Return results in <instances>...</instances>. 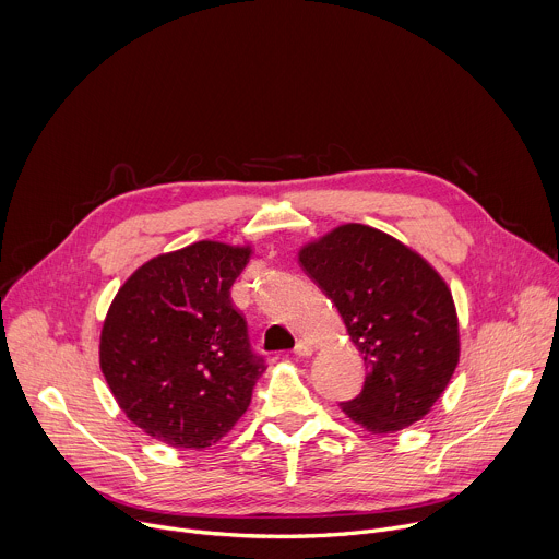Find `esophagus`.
Segmentation results:
<instances>
[{"mask_svg": "<svg viewBox=\"0 0 559 559\" xmlns=\"http://www.w3.org/2000/svg\"><path fill=\"white\" fill-rule=\"evenodd\" d=\"M294 354H296V356H302V358H305V356H311V354H313V345H311L309 341H298L296 347H294Z\"/></svg>", "mask_w": 559, "mask_h": 559, "instance_id": "1", "label": "esophagus"}]
</instances>
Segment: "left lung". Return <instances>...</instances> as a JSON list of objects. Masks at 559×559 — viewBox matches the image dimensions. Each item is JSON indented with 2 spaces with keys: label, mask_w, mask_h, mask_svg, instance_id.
<instances>
[{
  "label": "left lung",
  "mask_w": 559,
  "mask_h": 559,
  "mask_svg": "<svg viewBox=\"0 0 559 559\" xmlns=\"http://www.w3.org/2000/svg\"><path fill=\"white\" fill-rule=\"evenodd\" d=\"M300 265L336 305L367 367L343 412L373 433L420 420L457 365V318L444 281L395 238L358 223L300 250Z\"/></svg>",
  "instance_id": "8db88e82"
}]
</instances>
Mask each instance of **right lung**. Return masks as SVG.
Instances as JSON below:
<instances>
[{
	"label": "right lung",
	"instance_id": "add662e5",
	"mask_svg": "<svg viewBox=\"0 0 559 559\" xmlns=\"http://www.w3.org/2000/svg\"><path fill=\"white\" fill-rule=\"evenodd\" d=\"M250 248L199 241L156 257L117 292L99 360L126 416L170 447L205 449L246 414L265 360L229 289Z\"/></svg>",
	"mask_w": 559,
	"mask_h": 559
}]
</instances>
